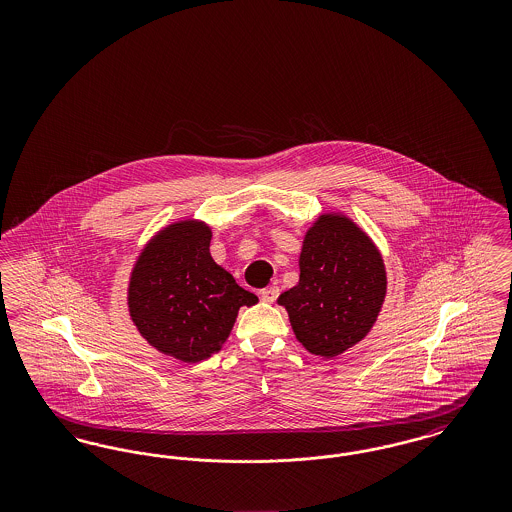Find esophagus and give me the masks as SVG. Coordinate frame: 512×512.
Wrapping results in <instances>:
<instances>
[{
    "mask_svg": "<svg viewBox=\"0 0 512 512\" xmlns=\"http://www.w3.org/2000/svg\"><path fill=\"white\" fill-rule=\"evenodd\" d=\"M280 295V288L278 286H268L265 290H261V299L267 303H274Z\"/></svg>",
    "mask_w": 512,
    "mask_h": 512,
    "instance_id": "esophagus-1",
    "label": "esophagus"
}]
</instances>
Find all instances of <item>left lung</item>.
Returning <instances> with one entry per match:
<instances>
[{
    "label": "left lung",
    "mask_w": 512,
    "mask_h": 512,
    "mask_svg": "<svg viewBox=\"0 0 512 512\" xmlns=\"http://www.w3.org/2000/svg\"><path fill=\"white\" fill-rule=\"evenodd\" d=\"M380 251L347 217L328 213L307 230L299 282L282 293L295 338L320 357H338L365 338L386 297Z\"/></svg>",
    "instance_id": "obj_1"
}]
</instances>
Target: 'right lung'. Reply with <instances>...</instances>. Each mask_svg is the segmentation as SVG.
<instances>
[{
    "label": "right lung",
    "mask_w": 512,
    "mask_h": 512,
    "mask_svg": "<svg viewBox=\"0 0 512 512\" xmlns=\"http://www.w3.org/2000/svg\"><path fill=\"white\" fill-rule=\"evenodd\" d=\"M211 228L180 220L163 228L130 274L128 311L157 351L199 363L220 351L240 307L259 299L236 284L209 251Z\"/></svg>",
    "instance_id": "1"
}]
</instances>
